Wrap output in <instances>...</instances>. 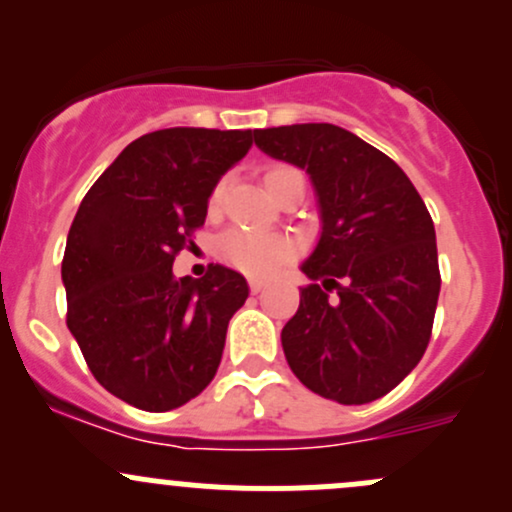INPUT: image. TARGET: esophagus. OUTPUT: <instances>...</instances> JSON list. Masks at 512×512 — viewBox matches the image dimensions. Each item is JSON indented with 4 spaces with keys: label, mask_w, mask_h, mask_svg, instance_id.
Returning a JSON list of instances; mask_svg holds the SVG:
<instances>
[{
    "label": "esophagus",
    "mask_w": 512,
    "mask_h": 512,
    "mask_svg": "<svg viewBox=\"0 0 512 512\" xmlns=\"http://www.w3.org/2000/svg\"><path fill=\"white\" fill-rule=\"evenodd\" d=\"M247 285H250L252 292L257 294L262 287H265V280H260V277H250V280H247Z\"/></svg>",
    "instance_id": "1"
}]
</instances>
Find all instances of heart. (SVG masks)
<instances>
[{"label":"heart","instance_id":"b5f03b06","mask_svg":"<svg viewBox=\"0 0 512 512\" xmlns=\"http://www.w3.org/2000/svg\"><path fill=\"white\" fill-rule=\"evenodd\" d=\"M297 170L275 165L265 173V185L272 195L282 185L287 175ZM225 183H218L210 193V210H218L223 203ZM218 255L223 257L230 267L247 272V275H270L282 262H287L294 255V242L280 232H257V230H232L220 240Z\"/></svg>","mask_w":512,"mask_h":512}]
</instances>
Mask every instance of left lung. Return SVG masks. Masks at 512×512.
<instances>
[{
	"label": "left lung",
	"mask_w": 512,
	"mask_h": 512,
	"mask_svg": "<svg viewBox=\"0 0 512 512\" xmlns=\"http://www.w3.org/2000/svg\"><path fill=\"white\" fill-rule=\"evenodd\" d=\"M260 151L307 170L322 235L282 329L289 369L314 394L369 404L421 361L436 314V230L404 170L332 123L255 131ZM335 294L332 295L331 292Z\"/></svg>",
	"instance_id": "8db88e82"
}]
</instances>
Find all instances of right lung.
<instances>
[{
  "mask_svg": "<svg viewBox=\"0 0 512 512\" xmlns=\"http://www.w3.org/2000/svg\"><path fill=\"white\" fill-rule=\"evenodd\" d=\"M252 131L163 128L136 138L81 200L66 237V327L98 384L143 411L188 404L213 381L227 324L250 287L210 265L175 280L208 198L247 156Z\"/></svg>",
  "mask_w": 512,
  "mask_h": 512,
  "instance_id": "add662e5",
  "label": "right lung"
}]
</instances>
